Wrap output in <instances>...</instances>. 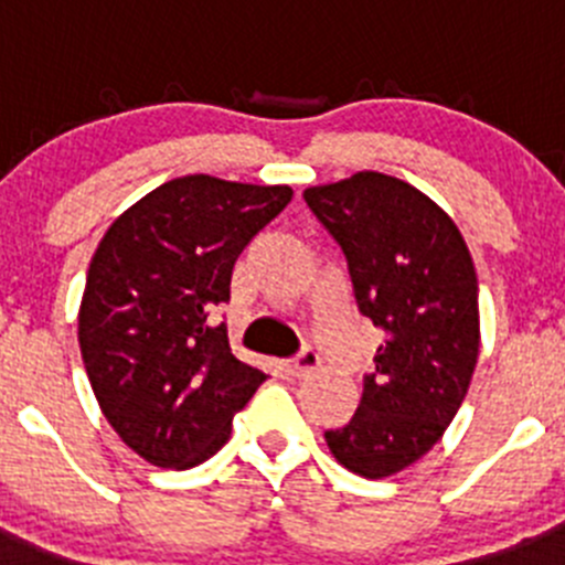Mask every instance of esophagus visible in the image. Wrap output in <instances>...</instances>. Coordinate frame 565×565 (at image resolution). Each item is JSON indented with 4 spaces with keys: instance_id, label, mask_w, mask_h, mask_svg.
Listing matches in <instances>:
<instances>
[{
    "instance_id": "34e87169",
    "label": "esophagus",
    "mask_w": 565,
    "mask_h": 565,
    "mask_svg": "<svg viewBox=\"0 0 565 565\" xmlns=\"http://www.w3.org/2000/svg\"><path fill=\"white\" fill-rule=\"evenodd\" d=\"M315 369H319V355L315 350H306L303 355H298L295 361H284V374H289V377H306V374H311Z\"/></svg>"
}]
</instances>
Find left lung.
<instances>
[{
    "label": "left lung",
    "mask_w": 565,
    "mask_h": 565,
    "mask_svg": "<svg viewBox=\"0 0 565 565\" xmlns=\"http://www.w3.org/2000/svg\"><path fill=\"white\" fill-rule=\"evenodd\" d=\"M303 196L344 250L358 309L385 333L355 415L324 443L355 476H396L446 435L476 372L470 248L451 215L398 177L355 172Z\"/></svg>",
    "instance_id": "8db88e82"
}]
</instances>
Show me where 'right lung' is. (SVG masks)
I'll use <instances>...</instances> for the list:
<instances>
[{
    "mask_svg": "<svg viewBox=\"0 0 565 565\" xmlns=\"http://www.w3.org/2000/svg\"><path fill=\"white\" fill-rule=\"evenodd\" d=\"M289 199V185L174 177L100 237L78 347L100 413L150 465L188 470L218 454L267 380L232 355L226 324L210 315L230 300L241 250Z\"/></svg>",
    "mask_w": 565,
    "mask_h": 565,
    "instance_id": "obj_1",
    "label": "right lung"
}]
</instances>
